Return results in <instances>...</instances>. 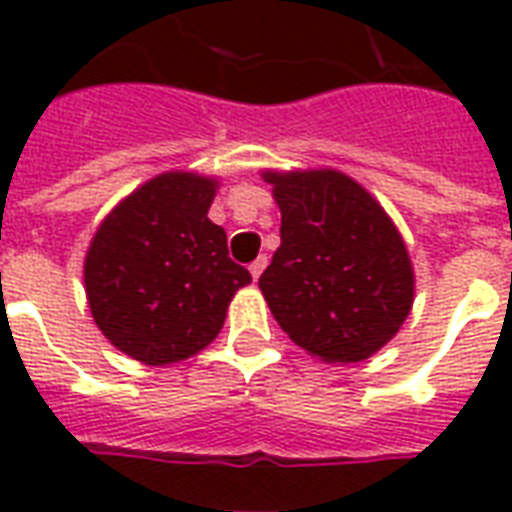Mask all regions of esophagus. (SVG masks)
Here are the masks:
<instances>
[{
  "mask_svg": "<svg viewBox=\"0 0 512 512\" xmlns=\"http://www.w3.org/2000/svg\"><path fill=\"white\" fill-rule=\"evenodd\" d=\"M266 266H268V257L266 255H260L255 260V263H252V266H249V274H252V279H260V274H263V271H266Z\"/></svg>",
  "mask_w": 512,
  "mask_h": 512,
  "instance_id": "obj_1",
  "label": "esophagus"
}]
</instances>
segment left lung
Returning a JSON list of instances; mask_svg holds the SVG:
<instances>
[{
	"label": "left lung",
	"instance_id": "8db88e82",
	"mask_svg": "<svg viewBox=\"0 0 512 512\" xmlns=\"http://www.w3.org/2000/svg\"><path fill=\"white\" fill-rule=\"evenodd\" d=\"M282 244L260 277L293 343L326 365L378 354L414 307L406 241L370 191L340 169H263Z\"/></svg>",
	"mask_w": 512,
	"mask_h": 512
}]
</instances>
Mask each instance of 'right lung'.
Returning a JSON list of instances; mask_svg holds the SVG:
<instances>
[{
  "label": "right lung",
  "mask_w": 512,
  "mask_h": 512,
  "mask_svg": "<svg viewBox=\"0 0 512 512\" xmlns=\"http://www.w3.org/2000/svg\"><path fill=\"white\" fill-rule=\"evenodd\" d=\"M219 178L169 169L106 213L84 255V293L117 351L150 367L200 354L252 277L208 219Z\"/></svg>",
  "instance_id": "right-lung-1"
}]
</instances>
